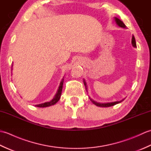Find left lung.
Instances as JSON below:
<instances>
[{"mask_svg": "<svg viewBox=\"0 0 151 151\" xmlns=\"http://www.w3.org/2000/svg\"><path fill=\"white\" fill-rule=\"evenodd\" d=\"M115 22H116L117 24L118 25L119 27L124 28H126L125 24L123 23V21H121L120 20V19H119L117 17H115ZM132 46L134 47H136V43L135 37H134V36H132ZM84 85H85L86 88L87 86H86V83L85 81H84ZM86 89H87V88H86ZM89 99H90V101L93 102V104H94L95 105L97 106H99V107H110V106H112L115 105V104H117L118 103H120L121 101H123H123H117V102H108V103H99V102H95V101L93 100V99H91V98H89Z\"/></svg>", "mask_w": 151, "mask_h": 151, "instance_id": "obj_1", "label": "left lung"}]
</instances>
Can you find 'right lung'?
Returning <instances> with one entry per match:
<instances>
[{
  "mask_svg": "<svg viewBox=\"0 0 151 151\" xmlns=\"http://www.w3.org/2000/svg\"><path fill=\"white\" fill-rule=\"evenodd\" d=\"M63 84V79H62V81H61L60 85L59 88H58V90L56 94L55 95V97L53 98V99H52V100H51L50 102H45V103H43V104H37V105H36V106L40 107V108H45V107L50 106L55 104L56 102L60 100L61 95H62Z\"/></svg>",
  "mask_w": 151,
  "mask_h": 151,
  "instance_id": "right-lung-1",
  "label": "right lung"
}]
</instances>
